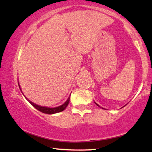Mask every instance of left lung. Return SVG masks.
<instances>
[{
  "instance_id": "left-lung-1",
  "label": "left lung",
  "mask_w": 152,
  "mask_h": 152,
  "mask_svg": "<svg viewBox=\"0 0 152 152\" xmlns=\"http://www.w3.org/2000/svg\"><path fill=\"white\" fill-rule=\"evenodd\" d=\"M95 104H96V105H97V106H98V107H99V106L98 105V104H96V103H95Z\"/></svg>"
}]
</instances>
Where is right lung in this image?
<instances>
[{"label":"right lung","mask_w":152,"mask_h":152,"mask_svg":"<svg viewBox=\"0 0 152 152\" xmlns=\"http://www.w3.org/2000/svg\"><path fill=\"white\" fill-rule=\"evenodd\" d=\"M18 86H19V88L20 89V85L18 84ZM25 96V95H24ZM70 97H68V98L67 100L66 101V102L63 104L59 106V107H55V108H49V107H42V106H39L38 104H36L33 103L32 102H31L30 100H29V99L26 97L27 100H28L29 102H30L31 104H32L33 107L34 108H36V109L38 110V111L42 112L43 113H47V114H54V113H59V112H61L62 111H64V109H66V107H67L68 104H69V102H70Z\"/></svg>","instance_id":"right-lung-1"}]
</instances>
